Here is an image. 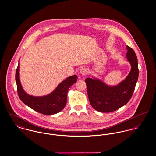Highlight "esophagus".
<instances>
[{"mask_svg":"<svg viewBox=\"0 0 156 156\" xmlns=\"http://www.w3.org/2000/svg\"><path fill=\"white\" fill-rule=\"evenodd\" d=\"M88 73V69L86 68H82L80 69V73L82 76H85V75H87Z\"/></svg>","mask_w":156,"mask_h":156,"instance_id":"1","label":"esophagus"}]
</instances>
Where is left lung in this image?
I'll use <instances>...</instances> for the list:
<instances>
[{
	"mask_svg": "<svg viewBox=\"0 0 156 156\" xmlns=\"http://www.w3.org/2000/svg\"><path fill=\"white\" fill-rule=\"evenodd\" d=\"M127 58L132 69L119 85L110 87L95 78L85 79L90 104L97 111L107 113L116 111L126 105L132 97L139 76L138 63L133 49L127 45Z\"/></svg>",
	"mask_w": 156,
	"mask_h": 156,
	"instance_id": "obj_1",
	"label": "left lung"
}]
</instances>
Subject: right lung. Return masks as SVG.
<instances>
[{"mask_svg":"<svg viewBox=\"0 0 156 156\" xmlns=\"http://www.w3.org/2000/svg\"><path fill=\"white\" fill-rule=\"evenodd\" d=\"M20 64L16 73L17 89L23 102L35 111L44 115H53L61 111L66 105L67 92L69 87L76 82L77 76H70L62 82L50 94L43 97H34L27 94L23 89L19 78Z\"/></svg>","mask_w":156,"mask_h":156,"instance_id":"1","label":"right lung"}]
</instances>
